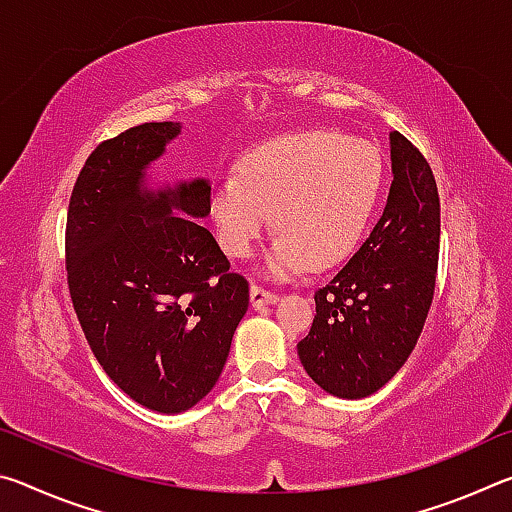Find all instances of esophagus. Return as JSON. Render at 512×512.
<instances>
[{
  "label": "esophagus",
  "instance_id": "1",
  "mask_svg": "<svg viewBox=\"0 0 512 512\" xmlns=\"http://www.w3.org/2000/svg\"><path fill=\"white\" fill-rule=\"evenodd\" d=\"M280 300V296L273 291H268L264 287H259V284H253L250 287V302H253V307H264V305H273V302Z\"/></svg>",
  "mask_w": 512,
  "mask_h": 512
}]
</instances>
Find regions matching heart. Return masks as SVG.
<instances>
[{
	"label": "heart",
	"mask_w": 512,
	"mask_h": 512,
	"mask_svg": "<svg viewBox=\"0 0 512 512\" xmlns=\"http://www.w3.org/2000/svg\"><path fill=\"white\" fill-rule=\"evenodd\" d=\"M381 187L384 164L375 146L327 128H302L253 146L237 176L216 180L210 214L221 248L235 259L253 255L273 214L280 237L266 268L287 277L307 264L341 262L366 232Z\"/></svg>",
	"instance_id": "obj_1"
}]
</instances>
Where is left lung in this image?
Returning a JSON list of instances; mask_svg holds the SVG:
<instances>
[{"label": "left lung", "instance_id": "left-lung-1", "mask_svg": "<svg viewBox=\"0 0 512 512\" xmlns=\"http://www.w3.org/2000/svg\"><path fill=\"white\" fill-rule=\"evenodd\" d=\"M393 185L370 237L314 293L316 316L298 343L307 375L329 395L377 393L409 359L436 289L440 198L429 162L391 133Z\"/></svg>", "mask_w": 512, "mask_h": 512}]
</instances>
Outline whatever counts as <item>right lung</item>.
Segmentation results:
<instances>
[{
  "label": "right lung",
  "mask_w": 512,
  "mask_h": 512,
  "mask_svg": "<svg viewBox=\"0 0 512 512\" xmlns=\"http://www.w3.org/2000/svg\"><path fill=\"white\" fill-rule=\"evenodd\" d=\"M178 133L180 124L151 121L103 140L76 178L65 228L69 296L94 357L160 413L212 391L248 309V280L196 221L210 214L207 180L142 187Z\"/></svg>",
  "instance_id": "add662e5"
}]
</instances>
